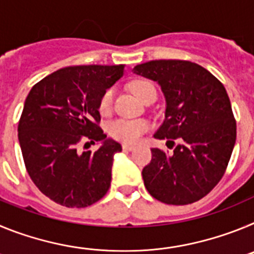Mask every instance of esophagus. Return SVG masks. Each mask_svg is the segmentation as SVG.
I'll use <instances>...</instances> for the list:
<instances>
[{
	"instance_id": "1",
	"label": "esophagus",
	"mask_w": 254,
	"mask_h": 254,
	"mask_svg": "<svg viewBox=\"0 0 254 254\" xmlns=\"http://www.w3.org/2000/svg\"><path fill=\"white\" fill-rule=\"evenodd\" d=\"M122 149L127 150V151H131V150L136 149V146H134V145H131V143H123Z\"/></svg>"
}]
</instances>
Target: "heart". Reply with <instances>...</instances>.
<instances>
[{"instance_id":"heart-1","label":"heart","mask_w":254,"mask_h":254,"mask_svg":"<svg viewBox=\"0 0 254 254\" xmlns=\"http://www.w3.org/2000/svg\"><path fill=\"white\" fill-rule=\"evenodd\" d=\"M131 89L138 99L146 100L149 96L156 95L155 86L147 80H136L131 84ZM112 102H113V90L108 89L103 94L102 99L99 102V109L102 113H105L111 109ZM149 128L146 121L142 120H116L109 123L108 126V132L112 137L117 140L126 141V142H134V141L140 140L145 132Z\"/></svg>"}]
</instances>
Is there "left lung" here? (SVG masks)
I'll return each mask as SVG.
<instances>
[{"label": "left lung", "instance_id": "obj_1", "mask_svg": "<svg viewBox=\"0 0 254 254\" xmlns=\"http://www.w3.org/2000/svg\"><path fill=\"white\" fill-rule=\"evenodd\" d=\"M133 72L158 82L165 96V120L154 137L179 141L173 154L151 149V161L142 169L145 187L167 205L196 202L223 178L237 140L225 87L190 61H150Z\"/></svg>", "mask_w": 254, "mask_h": 254}]
</instances>
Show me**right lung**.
Returning a JSON list of instances; mask_svg holds the SVG:
<instances>
[{
    "label": "right lung",
    "mask_w": 254,
    "mask_h": 254,
    "mask_svg": "<svg viewBox=\"0 0 254 254\" xmlns=\"http://www.w3.org/2000/svg\"><path fill=\"white\" fill-rule=\"evenodd\" d=\"M125 73V64L72 66L31 87L19 127L22 158L31 181L66 207H87L105 196L121 143L107 138L99 102ZM102 142L96 152L78 151L81 142Z\"/></svg>",
    "instance_id": "right-lung-1"
}]
</instances>
